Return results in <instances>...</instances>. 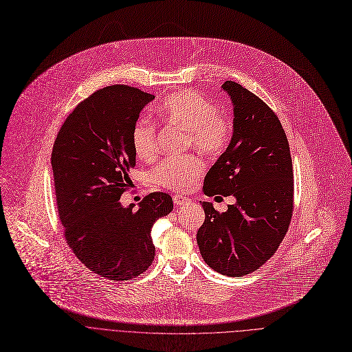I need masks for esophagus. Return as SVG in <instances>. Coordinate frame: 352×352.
Listing matches in <instances>:
<instances>
[{
  "instance_id": "obj_1",
  "label": "esophagus",
  "mask_w": 352,
  "mask_h": 352,
  "mask_svg": "<svg viewBox=\"0 0 352 352\" xmlns=\"http://www.w3.org/2000/svg\"><path fill=\"white\" fill-rule=\"evenodd\" d=\"M173 201H174V204H175L177 207H181V206H184V204H187V202L190 201V198H188V197H182V195H174V197H173Z\"/></svg>"
}]
</instances>
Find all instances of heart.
I'll return each mask as SVG.
<instances>
[{
  "label": "heart",
  "mask_w": 352,
  "mask_h": 352,
  "mask_svg": "<svg viewBox=\"0 0 352 352\" xmlns=\"http://www.w3.org/2000/svg\"><path fill=\"white\" fill-rule=\"evenodd\" d=\"M157 114L166 124L187 131V144L199 151L215 155L228 145L232 124L227 114L195 91H181L170 96L158 108ZM131 144L140 160H153L157 155V126L148 118H140L133 126ZM204 171V161L194 154L168 157L154 171L161 187L184 191Z\"/></svg>",
  "instance_id": "heart-1"
}]
</instances>
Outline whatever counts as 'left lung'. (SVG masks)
I'll return each instance as SVG.
<instances>
[{"instance_id":"8db88e82","label":"left lung","mask_w":352,"mask_h":352,"mask_svg":"<svg viewBox=\"0 0 352 352\" xmlns=\"http://www.w3.org/2000/svg\"><path fill=\"white\" fill-rule=\"evenodd\" d=\"M234 108L232 137L204 179L208 197L232 195L223 214L202 202L204 224L197 243L217 272L243 276L260 268L284 239L294 208L292 160L284 128L274 111L234 81L221 85Z\"/></svg>"}]
</instances>
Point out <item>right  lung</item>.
Masks as SVG:
<instances>
[{
    "label": "right lung",
    "instance_id": "right-lung-1",
    "mask_svg": "<svg viewBox=\"0 0 352 352\" xmlns=\"http://www.w3.org/2000/svg\"><path fill=\"white\" fill-rule=\"evenodd\" d=\"M154 96L128 87L96 91L67 117L51 165L64 235L78 260L104 278L126 281L153 264L151 228L173 211V198L151 192L134 206L120 198L135 166L131 131Z\"/></svg>",
    "mask_w": 352,
    "mask_h": 352
}]
</instances>
